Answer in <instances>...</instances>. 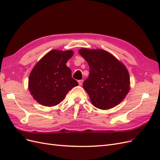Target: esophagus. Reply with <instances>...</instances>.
<instances>
[{"label": "esophagus", "instance_id": "obj_1", "mask_svg": "<svg viewBox=\"0 0 160 160\" xmlns=\"http://www.w3.org/2000/svg\"><path fill=\"white\" fill-rule=\"evenodd\" d=\"M78 83H79V84L80 85H81L82 84H83V79L79 80V81H78Z\"/></svg>", "mask_w": 160, "mask_h": 160}]
</instances>
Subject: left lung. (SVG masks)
<instances>
[{
	"label": "left lung",
	"mask_w": 160,
	"mask_h": 160,
	"mask_svg": "<svg viewBox=\"0 0 160 160\" xmlns=\"http://www.w3.org/2000/svg\"><path fill=\"white\" fill-rule=\"evenodd\" d=\"M79 52L89 67V75L83 87L92 104L105 110L122 102L129 91L130 80L126 67L102 49H81Z\"/></svg>",
	"instance_id": "1"
}]
</instances>
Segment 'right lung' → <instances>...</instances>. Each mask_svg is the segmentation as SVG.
<instances>
[{
    "mask_svg": "<svg viewBox=\"0 0 160 160\" xmlns=\"http://www.w3.org/2000/svg\"><path fill=\"white\" fill-rule=\"evenodd\" d=\"M72 55L71 50H52L34 67L28 78V89L38 103L49 107L56 105L79 85L66 65Z\"/></svg>",
    "mask_w": 160,
    "mask_h": 160,
    "instance_id": "obj_1",
    "label": "right lung"
}]
</instances>
